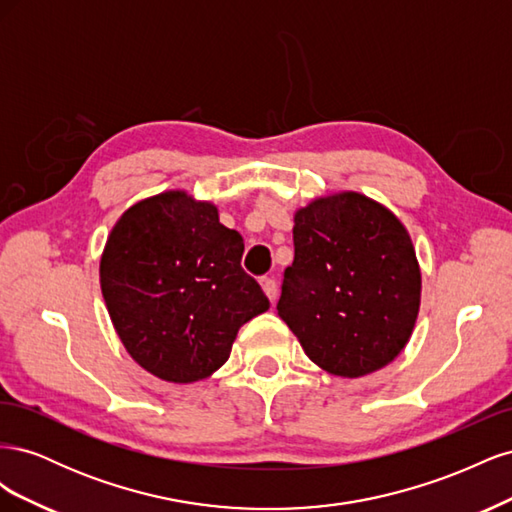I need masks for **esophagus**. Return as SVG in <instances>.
<instances>
[{"instance_id":"esophagus-1","label":"esophagus","mask_w":512,"mask_h":512,"mask_svg":"<svg viewBox=\"0 0 512 512\" xmlns=\"http://www.w3.org/2000/svg\"><path fill=\"white\" fill-rule=\"evenodd\" d=\"M260 286H262V290H265V294L269 297V301H271V303H275V299H277V282L273 280V277H262V280H260Z\"/></svg>"}]
</instances>
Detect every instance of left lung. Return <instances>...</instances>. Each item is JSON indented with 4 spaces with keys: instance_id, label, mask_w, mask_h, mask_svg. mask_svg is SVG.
<instances>
[{
    "instance_id": "8db88e82",
    "label": "left lung",
    "mask_w": 512,
    "mask_h": 512,
    "mask_svg": "<svg viewBox=\"0 0 512 512\" xmlns=\"http://www.w3.org/2000/svg\"><path fill=\"white\" fill-rule=\"evenodd\" d=\"M292 239L277 314L305 354L344 378L389 365L421 305V269L404 224L376 200L342 192L294 213Z\"/></svg>"
}]
</instances>
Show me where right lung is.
Returning <instances> with one entry per match:
<instances>
[{"label":"right lung","instance_id":"add662e5","mask_svg":"<svg viewBox=\"0 0 512 512\" xmlns=\"http://www.w3.org/2000/svg\"><path fill=\"white\" fill-rule=\"evenodd\" d=\"M243 237L181 190L132 205L100 260L108 316L132 359L160 380L209 378L269 299L241 267Z\"/></svg>","mask_w":512,"mask_h":512}]
</instances>
